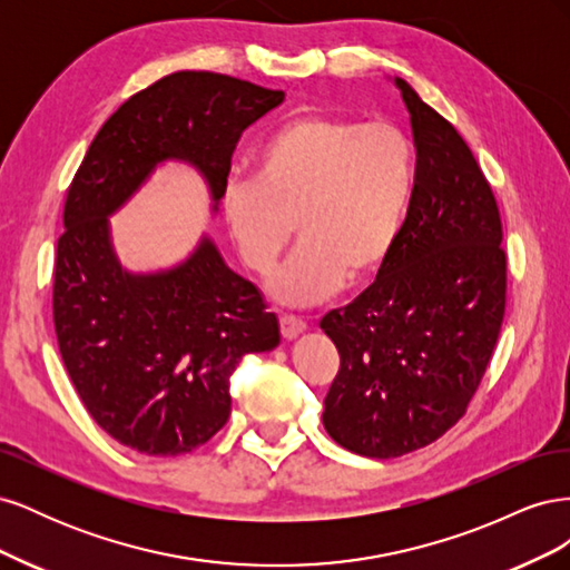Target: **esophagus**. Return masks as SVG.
Here are the masks:
<instances>
[{
  "mask_svg": "<svg viewBox=\"0 0 570 570\" xmlns=\"http://www.w3.org/2000/svg\"><path fill=\"white\" fill-rule=\"evenodd\" d=\"M306 331V323L297 316H281V333L285 340H295Z\"/></svg>",
  "mask_w": 570,
  "mask_h": 570,
  "instance_id": "34e87169",
  "label": "esophagus"
}]
</instances>
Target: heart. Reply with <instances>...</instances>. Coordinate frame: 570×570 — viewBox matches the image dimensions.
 Segmentation results:
<instances>
[{"label": "heart", "mask_w": 570, "mask_h": 570, "mask_svg": "<svg viewBox=\"0 0 570 570\" xmlns=\"http://www.w3.org/2000/svg\"><path fill=\"white\" fill-rule=\"evenodd\" d=\"M416 185V147L390 120L302 116L264 145L256 178H230L220 214L237 256L268 275L292 243L299 249L273 275L271 295L314 306L344 283L381 278L400 243Z\"/></svg>", "instance_id": "obj_1"}]
</instances>
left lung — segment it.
Segmentation results:
<instances>
[{"label": "left lung", "mask_w": 570, "mask_h": 570, "mask_svg": "<svg viewBox=\"0 0 570 570\" xmlns=\"http://www.w3.org/2000/svg\"><path fill=\"white\" fill-rule=\"evenodd\" d=\"M411 116L416 185L381 278L323 333L340 352L323 425L361 456L435 442L469 406L502 331L507 254L492 187L450 120L394 78Z\"/></svg>", "instance_id": "8db88e82"}]
</instances>
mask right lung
Returning <instances> with one entry per match:
<instances>
[{
	"mask_svg": "<svg viewBox=\"0 0 570 570\" xmlns=\"http://www.w3.org/2000/svg\"><path fill=\"white\" fill-rule=\"evenodd\" d=\"M283 99L233 76L170 73L118 107L68 187L55 264L59 352L95 423L140 454L209 442L230 416L239 358L278 347L281 327L209 235L174 268L132 273L109 216L164 161L195 166L218 212L239 135Z\"/></svg>",
	"mask_w": 570,
	"mask_h": 570,
	"instance_id": "right-lung-1",
	"label": "right lung"
}]
</instances>
